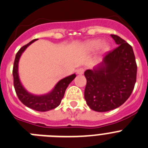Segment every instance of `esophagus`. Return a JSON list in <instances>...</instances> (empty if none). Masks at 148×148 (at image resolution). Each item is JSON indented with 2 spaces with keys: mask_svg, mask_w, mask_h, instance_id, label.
<instances>
[{
  "mask_svg": "<svg viewBox=\"0 0 148 148\" xmlns=\"http://www.w3.org/2000/svg\"><path fill=\"white\" fill-rule=\"evenodd\" d=\"M84 72V68H83V67L78 68V70H77V73H78V74H79V75H82V74H83Z\"/></svg>",
  "mask_w": 148,
  "mask_h": 148,
  "instance_id": "34e87169",
  "label": "esophagus"
}]
</instances>
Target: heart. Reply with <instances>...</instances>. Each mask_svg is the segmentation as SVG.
<instances>
[{"label":"heart","instance_id":"obj_1","mask_svg":"<svg viewBox=\"0 0 148 148\" xmlns=\"http://www.w3.org/2000/svg\"><path fill=\"white\" fill-rule=\"evenodd\" d=\"M86 49L89 51H94L99 47L101 53H104L108 52L110 49V45L107 42L101 43V40L99 39H94V40H89L85 44Z\"/></svg>","mask_w":148,"mask_h":148}]
</instances>
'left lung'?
Masks as SVG:
<instances>
[{
  "instance_id": "left-lung-1",
  "label": "left lung",
  "mask_w": 148,
  "mask_h": 148,
  "mask_svg": "<svg viewBox=\"0 0 148 148\" xmlns=\"http://www.w3.org/2000/svg\"><path fill=\"white\" fill-rule=\"evenodd\" d=\"M111 37L117 47L106 53L103 62L84 72V99L90 109L107 112L127 100L136 82L137 65L133 48L116 35Z\"/></svg>"
}]
</instances>
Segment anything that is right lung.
<instances>
[{"label":"right lung","instance_id":"obj_1","mask_svg":"<svg viewBox=\"0 0 148 148\" xmlns=\"http://www.w3.org/2000/svg\"><path fill=\"white\" fill-rule=\"evenodd\" d=\"M35 40V39H34L27 44L23 46L18 51V53H16L12 70L13 84H14L15 92L18 95V99L24 105L31 108V109L35 110L45 112V111L50 110L57 108L61 104V100H62L63 97L64 95V92L66 87L70 84V82L75 78L76 75L73 74L72 75H70V76L61 79L56 84L53 91L49 92V93L47 94V95L38 96V95H34L29 93L27 90L23 88V86L21 84L20 80H19L18 73V61H19V58H20L22 53L25 50V49L29 45L33 43Z\"/></svg>","mask_w":148,"mask_h":148}]
</instances>
